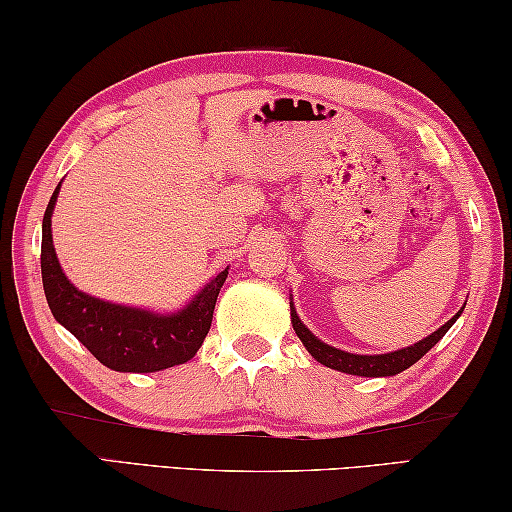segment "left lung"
Returning <instances> with one entry per match:
<instances>
[{"instance_id":"obj_1","label":"left lung","mask_w":512,"mask_h":512,"mask_svg":"<svg viewBox=\"0 0 512 512\" xmlns=\"http://www.w3.org/2000/svg\"><path fill=\"white\" fill-rule=\"evenodd\" d=\"M289 305H291V325H293V329H296L298 339L302 341V345H305L311 357H314L318 363H323V366H327V368L345 372V375H357V377L400 375L402 370L411 368L415 361H420L424 354L433 348V345L443 339V336L447 334V329L456 323V318L461 316L465 309V305H463L456 311V316L449 318L443 327H438L436 332L427 336V339L413 343V345H409V348L386 352V354H352V352L339 350V348H334V345H327L320 341L318 336L311 334L307 325L300 320L296 305H293V298Z\"/></svg>"}]
</instances>
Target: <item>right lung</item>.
<instances>
[{
  "label": "right lung",
  "instance_id": "obj_1",
  "mask_svg": "<svg viewBox=\"0 0 512 512\" xmlns=\"http://www.w3.org/2000/svg\"><path fill=\"white\" fill-rule=\"evenodd\" d=\"M60 183L42 219V287L54 318L72 332L103 366L117 372H158L187 363L212 325L216 298L228 268L216 273L183 309L171 314L94 298L67 280L51 237V216Z\"/></svg>",
  "mask_w": 512,
  "mask_h": 512
}]
</instances>
